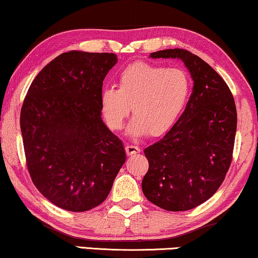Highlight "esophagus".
<instances>
[{
    "mask_svg": "<svg viewBox=\"0 0 258 258\" xmlns=\"http://www.w3.org/2000/svg\"><path fill=\"white\" fill-rule=\"evenodd\" d=\"M126 154L128 155V156H131V155H136V154H139L140 153V148H139L138 146H134V145H127L126 146Z\"/></svg>",
    "mask_w": 258,
    "mask_h": 258,
    "instance_id": "34e87169",
    "label": "esophagus"
}]
</instances>
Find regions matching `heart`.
I'll use <instances>...</instances> for the list:
<instances>
[{
	"mask_svg": "<svg viewBox=\"0 0 258 258\" xmlns=\"http://www.w3.org/2000/svg\"><path fill=\"white\" fill-rule=\"evenodd\" d=\"M118 86L102 91V113L109 127L117 131L124 126L132 107L134 117L127 132L133 137L166 133L182 113L191 88L182 70L144 62L124 69Z\"/></svg>",
	"mask_w": 258,
	"mask_h": 258,
	"instance_id": "b5f03b06",
	"label": "heart"
}]
</instances>
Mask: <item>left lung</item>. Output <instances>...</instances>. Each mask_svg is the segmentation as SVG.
I'll return each instance as SVG.
<instances>
[{
	"label": "left lung",
	"instance_id": "left-lung-1",
	"mask_svg": "<svg viewBox=\"0 0 258 258\" xmlns=\"http://www.w3.org/2000/svg\"><path fill=\"white\" fill-rule=\"evenodd\" d=\"M150 57L181 59L194 86L180 118L145 149L149 169L142 191L164 210H190L217 191L230 169L238 121L235 102L223 78L190 51L165 49Z\"/></svg>",
	"mask_w": 258,
	"mask_h": 258
}]
</instances>
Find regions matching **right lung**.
Returning a JSON list of instances; mask_svg holds the SVG:
<instances>
[{
    "instance_id": "right-lung-1",
    "label": "right lung",
    "mask_w": 258,
    "mask_h": 258,
    "mask_svg": "<svg viewBox=\"0 0 258 258\" xmlns=\"http://www.w3.org/2000/svg\"><path fill=\"white\" fill-rule=\"evenodd\" d=\"M117 56L63 52L28 88L20 111L26 165L38 190L64 210L104 201L126 161L122 142L102 120L103 80Z\"/></svg>"
}]
</instances>
